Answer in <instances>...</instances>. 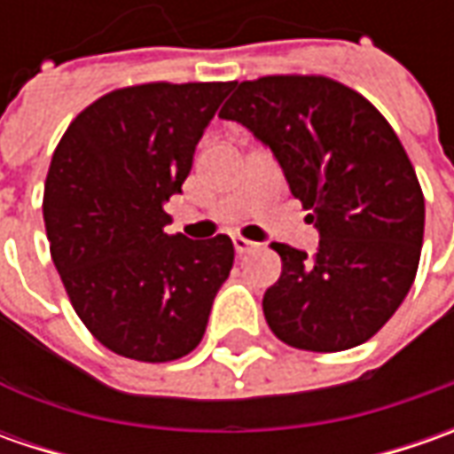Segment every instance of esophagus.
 Wrapping results in <instances>:
<instances>
[{
	"label": "esophagus",
	"instance_id": "34e87169",
	"mask_svg": "<svg viewBox=\"0 0 454 454\" xmlns=\"http://www.w3.org/2000/svg\"><path fill=\"white\" fill-rule=\"evenodd\" d=\"M232 245H235V250H237V253H239V254L250 253V250H254V247H257L254 242H250V239H245V237H239V235L232 237Z\"/></svg>",
	"mask_w": 454,
	"mask_h": 454
}]
</instances>
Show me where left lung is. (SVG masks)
Masks as SVG:
<instances>
[{
  "instance_id": "obj_1",
  "label": "left lung",
  "mask_w": 454,
  "mask_h": 454,
  "mask_svg": "<svg viewBox=\"0 0 454 454\" xmlns=\"http://www.w3.org/2000/svg\"><path fill=\"white\" fill-rule=\"evenodd\" d=\"M219 115L270 146L321 232L313 257L272 242L283 260L262 298L272 333L318 354L372 339L407 298L425 237V194L389 121L325 75L245 80Z\"/></svg>"
}]
</instances>
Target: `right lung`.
Wrapping results in <instances>:
<instances>
[{"label": "right lung", "instance_id": "1", "mask_svg": "<svg viewBox=\"0 0 454 454\" xmlns=\"http://www.w3.org/2000/svg\"><path fill=\"white\" fill-rule=\"evenodd\" d=\"M235 82H144L80 111L52 153L44 230L85 328L118 356L166 364L200 346L235 262L227 235H166L194 149Z\"/></svg>", "mask_w": 454, "mask_h": 454}]
</instances>
